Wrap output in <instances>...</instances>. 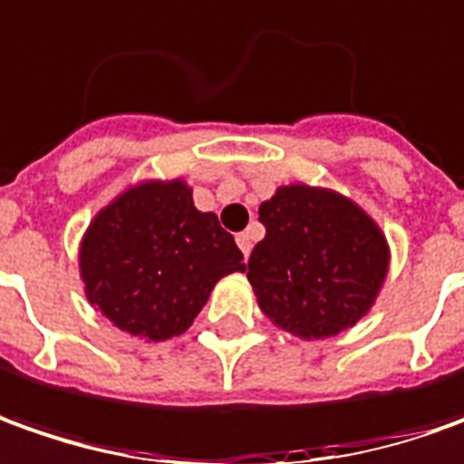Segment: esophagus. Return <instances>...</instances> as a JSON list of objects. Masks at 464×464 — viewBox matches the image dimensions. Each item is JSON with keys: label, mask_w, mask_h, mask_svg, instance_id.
I'll use <instances>...</instances> for the list:
<instances>
[{"label": "esophagus", "mask_w": 464, "mask_h": 464, "mask_svg": "<svg viewBox=\"0 0 464 464\" xmlns=\"http://www.w3.org/2000/svg\"><path fill=\"white\" fill-rule=\"evenodd\" d=\"M237 245H239V250H242V255L247 257V255L252 252V235H250V232H239Z\"/></svg>", "instance_id": "34e87169"}]
</instances>
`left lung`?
<instances>
[{
    "label": "left lung",
    "instance_id": "1",
    "mask_svg": "<svg viewBox=\"0 0 464 464\" xmlns=\"http://www.w3.org/2000/svg\"><path fill=\"white\" fill-rule=\"evenodd\" d=\"M247 280L263 313L300 338L341 334L372 308L389 267L382 229L334 191L283 187L260 204Z\"/></svg>",
    "mask_w": 464,
    "mask_h": 464
}]
</instances>
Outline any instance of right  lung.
Returning <instances> with one entry per match:
<instances>
[{
    "mask_svg": "<svg viewBox=\"0 0 464 464\" xmlns=\"http://www.w3.org/2000/svg\"><path fill=\"white\" fill-rule=\"evenodd\" d=\"M245 270L217 214L199 212L184 181L140 184L95 217L80 247L85 293L130 335L184 334L214 283Z\"/></svg>",
    "mask_w": 464,
    "mask_h": 464,
    "instance_id": "add662e5",
    "label": "right lung"
}]
</instances>
